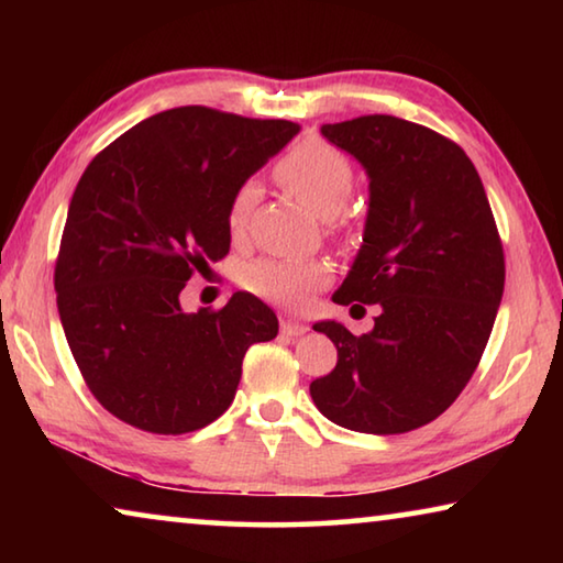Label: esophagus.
<instances>
[{
    "instance_id": "1",
    "label": "esophagus",
    "mask_w": 563,
    "mask_h": 563,
    "mask_svg": "<svg viewBox=\"0 0 563 563\" xmlns=\"http://www.w3.org/2000/svg\"><path fill=\"white\" fill-rule=\"evenodd\" d=\"M280 332H283V335H288V338H298V335H305V332H308V325H302V322L295 320V318L283 316L280 318Z\"/></svg>"
}]
</instances>
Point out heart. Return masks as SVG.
Wrapping results in <instances>:
<instances>
[{"label": "heart", "mask_w": 563, "mask_h": 563, "mask_svg": "<svg viewBox=\"0 0 563 563\" xmlns=\"http://www.w3.org/2000/svg\"><path fill=\"white\" fill-rule=\"evenodd\" d=\"M275 178L295 201L322 221H330L345 211L352 188H355L350 161L322 141H305L290 154H285L275 166ZM255 201H258V188L253 184L235 190L231 211H228V225L233 235L243 233ZM241 280L247 290L271 302L302 305L330 280V268L322 261L263 258L247 265Z\"/></svg>", "instance_id": "obj_1"}]
</instances>
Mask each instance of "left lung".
Listing matches in <instances>:
<instances>
[{"instance_id": "obj_1", "label": "left lung", "mask_w": 563, "mask_h": 563, "mask_svg": "<svg viewBox=\"0 0 563 563\" xmlns=\"http://www.w3.org/2000/svg\"><path fill=\"white\" fill-rule=\"evenodd\" d=\"M320 133L365 168L362 245L332 300L379 302L365 335L320 320L338 347L312 402L352 432L402 434L440 417L470 383L504 292V251L470 156L432 129L369 113Z\"/></svg>"}]
</instances>
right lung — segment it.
<instances>
[{"label": "right lung", "instance_id": "add662e5", "mask_svg": "<svg viewBox=\"0 0 563 563\" xmlns=\"http://www.w3.org/2000/svg\"><path fill=\"white\" fill-rule=\"evenodd\" d=\"M300 131L206 107L154 113L91 161L76 186L54 271L71 355L113 417L184 434L231 407L243 357L278 335L261 298L186 312L190 275L231 251L235 190Z\"/></svg>", "mask_w": 563, "mask_h": 563}]
</instances>
